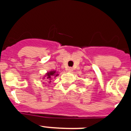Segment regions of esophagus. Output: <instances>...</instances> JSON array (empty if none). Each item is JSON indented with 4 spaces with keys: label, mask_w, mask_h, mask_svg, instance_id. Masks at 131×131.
Wrapping results in <instances>:
<instances>
[{
    "label": "esophagus",
    "mask_w": 131,
    "mask_h": 131,
    "mask_svg": "<svg viewBox=\"0 0 131 131\" xmlns=\"http://www.w3.org/2000/svg\"><path fill=\"white\" fill-rule=\"evenodd\" d=\"M67 71H68V72H71V71H73V68H71V67H68V68H67Z\"/></svg>",
    "instance_id": "esophagus-1"
}]
</instances>
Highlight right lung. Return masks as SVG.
Returning <instances> with one entry per match:
<instances>
[{
    "instance_id": "obj_1",
    "label": "right lung",
    "mask_w": 131,
    "mask_h": 131,
    "mask_svg": "<svg viewBox=\"0 0 131 131\" xmlns=\"http://www.w3.org/2000/svg\"><path fill=\"white\" fill-rule=\"evenodd\" d=\"M54 75H56V77L57 75H58V74H56V71H50V72H48V73H47V78L49 79H50L51 78V77Z\"/></svg>"
}]
</instances>
